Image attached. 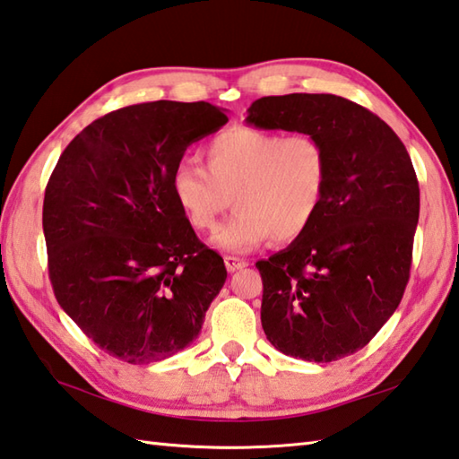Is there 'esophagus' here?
Here are the masks:
<instances>
[{
  "label": "esophagus",
  "instance_id": "1",
  "mask_svg": "<svg viewBox=\"0 0 459 459\" xmlns=\"http://www.w3.org/2000/svg\"><path fill=\"white\" fill-rule=\"evenodd\" d=\"M224 264H227L229 273H237L240 268H245L248 263L245 258H238V256H224Z\"/></svg>",
  "mask_w": 459,
  "mask_h": 459
}]
</instances>
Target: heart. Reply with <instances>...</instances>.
I'll return each mask as SVG.
<instances>
[{"label": "heart", "mask_w": 459, "mask_h": 459, "mask_svg": "<svg viewBox=\"0 0 459 459\" xmlns=\"http://www.w3.org/2000/svg\"><path fill=\"white\" fill-rule=\"evenodd\" d=\"M206 167L178 160L170 193L195 230L211 232L227 209L237 212L212 237L224 253H250L273 238L294 242L310 229L328 186V152L308 133H281L235 125L204 149Z\"/></svg>", "instance_id": "heart-1"}]
</instances>
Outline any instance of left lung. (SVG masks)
Wrapping results in <instances>:
<instances>
[{
    "mask_svg": "<svg viewBox=\"0 0 459 459\" xmlns=\"http://www.w3.org/2000/svg\"><path fill=\"white\" fill-rule=\"evenodd\" d=\"M247 123L318 137L328 186L310 229L258 260L260 322L276 350L334 362L378 334L406 290L420 217V186L400 137L344 97H260Z\"/></svg>",
    "mask_w": 459,
    "mask_h": 459,
    "instance_id": "8db88e82",
    "label": "left lung"
}]
</instances>
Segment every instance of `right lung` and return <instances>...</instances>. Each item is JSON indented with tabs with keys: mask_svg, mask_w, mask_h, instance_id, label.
Listing matches in <instances>:
<instances>
[{
	"mask_svg": "<svg viewBox=\"0 0 459 459\" xmlns=\"http://www.w3.org/2000/svg\"><path fill=\"white\" fill-rule=\"evenodd\" d=\"M227 121L204 101L123 107L87 125L49 177L53 292L83 334L123 362H159L191 344L227 281L222 256L170 193L186 147Z\"/></svg>",
	"mask_w": 459,
	"mask_h": 459,
	"instance_id": "obj_1",
	"label": "right lung"
}]
</instances>
